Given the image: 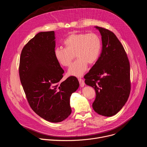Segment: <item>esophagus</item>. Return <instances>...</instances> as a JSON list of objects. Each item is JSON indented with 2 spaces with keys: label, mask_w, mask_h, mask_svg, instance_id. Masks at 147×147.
Returning <instances> with one entry per match:
<instances>
[{
  "label": "esophagus",
  "mask_w": 147,
  "mask_h": 147,
  "mask_svg": "<svg viewBox=\"0 0 147 147\" xmlns=\"http://www.w3.org/2000/svg\"><path fill=\"white\" fill-rule=\"evenodd\" d=\"M78 81H79V82H80V84L81 87H84L85 82H84V80L80 78H78Z\"/></svg>",
  "instance_id": "1"
}]
</instances>
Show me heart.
I'll return each mask as SVG.
<instances>
[{
  "mask_svg": "<svg viewBox=\"0 0 147 147\" xmlns=\"http://www.w3.org/2000/svg\"><path fill=\"white\" fill-rule=\"evenodd\" d=\"M66 48H56L54 51L56 60L62 66H69L75 53L78 58L70 67L68 74L81 77L87 69L88 63L98 60L101 49V40L95 34L73 33L64 40Z\"/></svg>",
  "mask_w": 147,
  "mask_h": 147,
  "instance_id": "1",
  "label": "heart"
}]
</instances>
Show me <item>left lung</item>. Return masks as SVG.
I'll return each mask as SVG.
<instances>
[{
	"instance_id": "left-lung-1",
	"label": "left lung",
	"mask_w": 147,
	"mask_h": 147,
	"mask_svg": "<svg viewBox=\"0 0 147 147\" xmlns=\"http://www.w3.org/2000/svg\"><path fill=\"white\" fill-rule=\"evenodd\" d=\"M101 35L100 56L84 76L86 84L95 89L92 103L95 112L110 117L126 103L130 92V63L120 42L111 31L95 27Z\"/></svg>"
}]
</instances>
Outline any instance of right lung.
Returning <instances> with one entry per match:
<instances>
[{"mask_svg": "<svg viewBox=\"0 0 147 147\" xmlns=\"http://www.w3.org/2000/svg\"><path fill=\"white\" fill-rule=\"evenodd\" d=\"M54 31L40 32L23 48L19 74L32 109L52 123L67 119L71 113L70 97L79 87L76 77L60 81L64 70L56 60Z\"/></svg>", "mask_w": 147, "mask_h": 147, "instance_id": "add662e5", "label": "right lung"}]
</instances>
